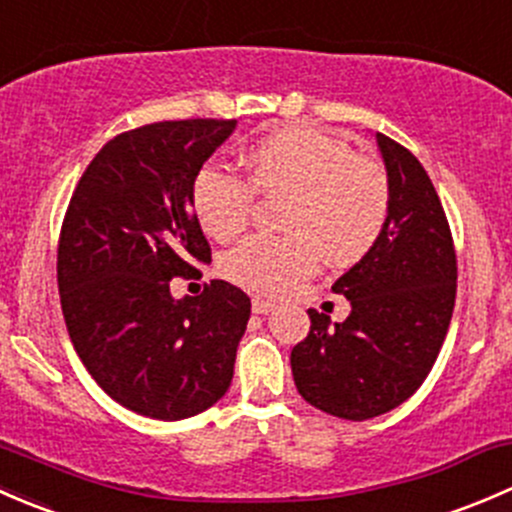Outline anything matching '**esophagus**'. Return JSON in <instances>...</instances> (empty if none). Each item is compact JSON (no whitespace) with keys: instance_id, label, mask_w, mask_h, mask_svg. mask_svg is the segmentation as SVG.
I'll return each instance as SVG.
<instances>
[{"instance_id":"1","label":"esophagus","mask_w":512,"mask_h":512,"mask_svg":"<svg viewBox=\"0 0 512 512\" xmlns=\"http://www.w3.org/2000/svg\"><path fill=\"white\" fill-rule=\"evenodd\" d=\"M278 305L273 303V300H263V298H254L251 300V310H254L256 315H263V313H271V310H276Z\"/></svg>"}]
</instances>
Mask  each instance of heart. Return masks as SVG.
Wrapping results in <instances>:
<instances>
[{"mask_svg":"<svg viewBox=\"0 0 512 512\" xmlns=\"http://www.w3.org/2000/svg\"><path fill=\"white\" fill-rule=\"evenodd\" d=\"M249 179L207 165L192 184L197 221L217 241L249 226L256 194L281 199V236H249L221 258L236 286L281 295L330 266L362 261L382 239L392 212V184L374 157L320 128H288L258 140L246 155Z\"/></svg>","mask_w":512,"mask_h":512,"instance_id":"heart-1","label":"heart"}]
</instances>
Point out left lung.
<instances>
[{
	"instance_id": "obj_1",
	"label": "left lung",
	"mask_w": 512,
	"mask_h": 512,
	"mask_svg": "<svg viewBox=\"0 0 512 512\" xmlns=\"http://www.w3.org/2000/svg\"><path fill=\"white\" fill-rule=\"evenodd\" d=\"M392 212L377 246L335 281L350 300L342 323L310 308V333L291 352L295 387L320 412L365 421L421 387L449 333L456 249L441 199L412 152L377 133Z\"/></svg>"
}]
</instances>
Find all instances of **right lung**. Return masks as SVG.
<instances>
[{
  "instance_id": "obj_1",
  "label": "right lung",
  "mask_w": 512,
  "mask_h": 512,
  "mask_svg": "<svg viewBox=\"0 0 512 512\" xmlns=\"http://www.w3.org/2000/svg\"><path fill=\"white\" fill-rule=\"evenodd\" d=\"M236 120H165L115 135L68 202L59 236V293L78 357L108 397L177 421L217 404L234 377L251 300L226 281L175 300L212 246L192 184Z\"/></svg>"
}]
</instances>
